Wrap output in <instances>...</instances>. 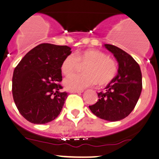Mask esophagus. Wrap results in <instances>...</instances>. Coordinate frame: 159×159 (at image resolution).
<instances>
[{"instance_id":"obj_1","label":"esophagus","mask_w":159,"mask_h":159,"mask_svg":"<svg viewBox=\"0 0 159 159\" xmlns=\"http://www.w3.org/2000/svg\"><path fill=\"white\" fill-rule=\"evenodd\" d=\"M83 92V90H70V93H82Z\"/></svg>"}]
</instances>
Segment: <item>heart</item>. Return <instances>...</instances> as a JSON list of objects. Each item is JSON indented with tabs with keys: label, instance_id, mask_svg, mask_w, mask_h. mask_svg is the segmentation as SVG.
Instances as JSON below:
<instances>
[{
	"label": "heart",
	"instance_id": "b5f03b06",
	"mask_svg": "<svg viewBox=\"0 0 159 159\" xmlns=\"http://www.w3.org/2000/svg\"><path fill=\"white\" fill-rule=\"evenodd\" d=\"M80 64H86L83 66V73H74L66 77L64 86L70 90H83L86 87L94 86L98 83L106 85L115 78L117 66L113 59L95 49L80 51L76 55H66L61 65V72L64 75L72 73Z\"/></svg>",
	"mask_w": 159,
	"mask_h": 159
}]
</instances>
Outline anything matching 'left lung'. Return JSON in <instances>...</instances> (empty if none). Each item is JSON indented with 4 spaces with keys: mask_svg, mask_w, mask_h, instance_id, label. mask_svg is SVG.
I'll return each mask as SVG.
<instances>
[{
    "mask_svg": "<svg viewBox=\"0 0 159 159\" xmlns=\"http://www.w3.org/2000/svg\"><path fill=\"white\" fill-rule=\"evenodd\" d=\"M104 47L117 61V74L105 91L98 93L96 103L89 107L99 118L114 122L125 118L134 109L143 88L142 73L139 64L127 52L108 44Z\"/></svg>",
    "mask_w": 159,
    "mask_h": 159,
    "instance_id": "8db88e82",
    "label": "left lung"
}]
</instances>
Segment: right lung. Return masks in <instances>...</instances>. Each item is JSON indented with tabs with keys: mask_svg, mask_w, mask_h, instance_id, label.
Masks as SVG:
<instances>
[{
	"mask_svg": "<svg viewBox=\"0 0 159 159\" xmlns=\"http://www.w3.org/2000/svg\"><path fill=\"white\" fill-rule=\"evenodd\" d=\"M66 45L43 43L30 51L13 71L12 92L21 115L32 124H44L61 113L67 93L61 92V65L71 54Z\"/></svg>",
	"mask_w": 159,
	"mask_h": 159,
	"instance_id": "1",
	"label": "right lung"
}]
</instances>
